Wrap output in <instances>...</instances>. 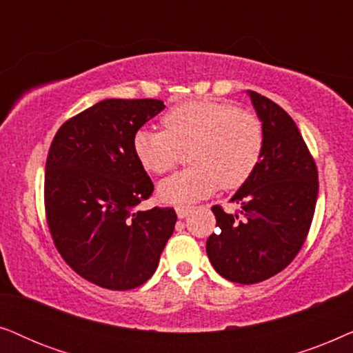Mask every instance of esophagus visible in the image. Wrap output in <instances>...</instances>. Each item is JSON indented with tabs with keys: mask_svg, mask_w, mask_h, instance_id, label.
<instances>
[{
	"mask_svg": "<svg viewBox=\"0 0 353 353\" xmlns=\"http://www.w3.org/2000/svg\"><path fill=\"white\" fill-rule=\"evenodd\" d=\"M176 213L179 218H185V216L190 213V206H177Z\"/></svg>",
	"mask_w": 353,
	"mask_h": 353,
	"instance_id": "obj_1",
	"label": "esophagus"
}]
</instances>
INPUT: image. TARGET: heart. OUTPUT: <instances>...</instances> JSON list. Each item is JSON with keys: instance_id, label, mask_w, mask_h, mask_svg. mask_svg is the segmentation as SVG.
I'll return each mask as SVG.
<instances>
[{"instance_id": "b5f03b06", "label": "heart", "mask_w": 353, "mask_h": 353, "mask_svg": "<svg viewBox=\"0 0 353 353\" xmlns=\"http://www.w3.org/2000/svg\"><path fill=\"white\" fill-rule=\"evenodd\" d=\"M163 129H139L132 148L145 171L164 174L182 150L194 166L164 179L159 196L171 205H190L216 192L237 189L250 179L265 150V128L255 112L228 101L190 100L161 117Z\"/></svg>"}]
</instances>
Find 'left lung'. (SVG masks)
<instances>
[{"label":"left lung","instance_id":"left-lung-1","mask_svg":"<svg viewBox=\"0 0 353 353\" xmlns=\"http://www.w3.org/2000/svg\"><path fill=\"white\" fill-rule=\"evenodd\" d=\"M265 128L260 164L231 201L214 205L218 231L206 241L211 265L237 284H256L289 266L307 241L318 196V169L300 130L270 98L250 92Z\"/></svg>","mask_w":353,"mask_h":353}]
</instances>
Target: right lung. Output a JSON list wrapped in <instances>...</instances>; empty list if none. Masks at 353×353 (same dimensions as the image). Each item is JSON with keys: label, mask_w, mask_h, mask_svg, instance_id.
<instances>
[{"label": "right lung", "mask_w": 353, "mask_h": 353, "mask_svg": "<svg viewBox=\"0 0 353 353\" xmlns=\"http://www.w3.org/2000/svg\"><path fill=\"white\" fill-rule=\"evenodd\" d=\"M161 100H103L64 122L51 142L45 214L63 260L92 284L129 290L147 283L172 236L174 208L135 211L154 185L132 137Z\"/></svg>", "instance_id": "1"}]
</instances>
